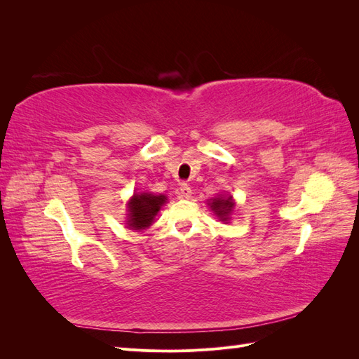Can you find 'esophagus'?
Wrapping results in <instances>:
<instances>
[{"mask_svg":"<svg viewBox=\"0 0 359 359\" xmlns=\"http://www.w3.org/2000/svg\"><path fill=\"white\" fill-rule=\"evenodd\" d=\"M180 191H181V196H182V198L189 199V198L191 196V189L189 187V184H186V182H182V184H181Z\"/></svg>","mask_w":359,"mask_h":359,"instance_id":"34e87169","label":"esophagus"}]
</instances>
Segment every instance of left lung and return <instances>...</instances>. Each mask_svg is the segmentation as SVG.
<instances>
[{
    "mask_svg": "<svg viewBox=\"0 0 359 359\" xmlns=\"http://www.w3.org/2000/svg\"><path fill=\"white\" fill-rule=\"evenodd\" d=\"M233 208V203H232V198H227V199H214L211 202V210L220 217L223 222H226L229 219V214L232 212Z\"/></svg>",
    "mask_w": 359,
    "mask_h": 359,
    "instance_id": "left-lung-1",
    "label": "left lung"
}]
</instances>
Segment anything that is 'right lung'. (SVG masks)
Instances as JSON below:
<instances>
[{"label": "right lung", "instance_id": "add662e5", "mask_svg": "<svg viewBox=\"0 0 359 359\" xmlns=\"http://www.w3.org/2000/svg\"><path fill=\"white\" fill-rule=\"evenodd\" d=\"M166 202V198L160 194H135L132 202L128 203V226L132 229H145L154 220V215L158 212L160 206Z\"/></svg>", "mask_w": 359, "mask_h": 359}]
</instances>
